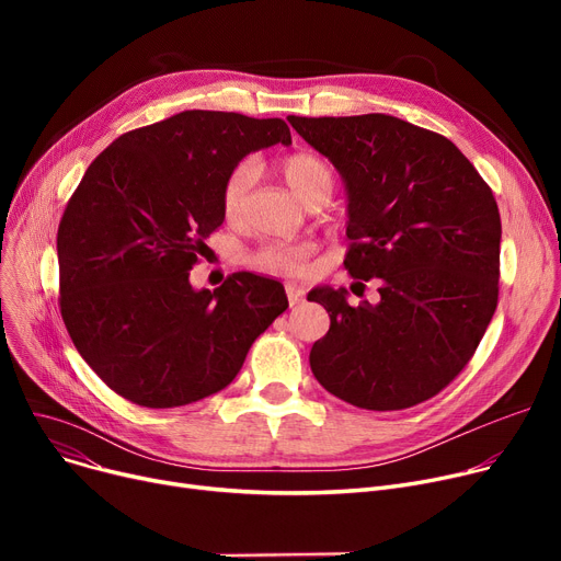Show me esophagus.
Segmentation results:
<instances>
[{
    "label": "esophagus",
    "mask_w": 561,
    "mask_h": 561,
    "mask_svg": "<svg viewBox=\"0 0 561 561\" xmlns=\"http://www.w3.org/2000/svg\"><path fill=\"white\" fill-rule=\"evenodd\" d=\"M305 288L298 286V284H286V296H288V302L290 305H300L305 300Z\"/></svg>",
    "instance_id": "esophagus-1"
}]
</instances>
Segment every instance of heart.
<instances>
[{
	"label": "heart",
	"mask_w": 561,
	"mask_h": 561,
	"mask_svg": "<svg viewBox=\"0 0 561 561\" xmlns=\"http://www.w3.org/2000/svg\"><path fill=\"white\" fill-rule=\"evenodd\" d=\"M284 180L302 202H309L313 195L330 193L334 188V172L320 157L311 152H293L282 159ZM256 182V165L252 161H241L231 168L222 184V211L227 218H236L243 211L250 188ZM313 256V243L309 241H271L263 243L250 254L254 268L271 273L298 277L309 268V259Z\"/></svg>",
	"instance_id": "obj_1"
}]
</instances>
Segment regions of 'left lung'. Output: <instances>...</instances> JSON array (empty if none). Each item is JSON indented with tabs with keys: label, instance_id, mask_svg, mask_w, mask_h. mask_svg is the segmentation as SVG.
<instances>
[{
	"label": "left lung",
	"instance_id": "obj_1",
	"mask_svg": "<svg viewBox=\"0 0 561 561\" xmlns=\"http://www.w3.org/2000/svg\"><path fill=\"white\" fill-rule=\"evenodd\" d=\"M293 125L341 172L345 271L379 279V302L313 288L330 332L309 364L332 396L370 411L434 398L466 368L497 307L500 214L480 172L446 136L385 113L298 117Z\"/></svg>",
	"mask_w": 561,
	"mask_h": 561
}]
</instances>
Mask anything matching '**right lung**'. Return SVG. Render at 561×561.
<instances>
[{"label":"right lung","instance_id":"obj_1","mask_svg":"<svg viewBox=\"0 0 561 561\" xmlns=\"http://www.w3.org/2000/svg\"><path fill=\"white\" fill-rule=\"evenodd\" d=\"M288 145L279 117L184 111L115 138L88 165L56 236L68 334L125 400L170 409L222 391L286 311L284 286L233 273L188 282L222 225V184L245 154Z\"/></svg>","mask_w":561,"mask_h":561}]
</instances>
